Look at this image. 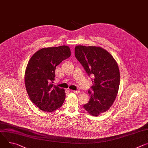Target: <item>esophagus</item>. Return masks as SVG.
Listing matches in <instances>:
<instances>
[{
  "label": "esophagus",
  "mask_w": 148,
  "mask_h": 148,
  "mask_svg": "<svg viewBox=\"0 0 148 148\" xmlns=\"http://www.w3.org/2000/svg\"><path fill=\"white\" fill-rule=\"evenodd\" d=\"M72 92H73L74 93H78V92H79V90H72Z\"/></svg>",
  "instance_id": "1"
}]
</instances>
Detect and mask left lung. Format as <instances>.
Wrapping results in <instances>:
<instances>
[{"instance_id":"1","label":"left lung","mask_w":148,"mask_h":148,"mask_svg":"<svg viewBox=\"0 0 148 148\" xmlns=\"http://www.w3.org/2000/svg\"><path fill=\"white\" fill-rule=\"evenodd\" d=\"M75 56L87 75L94 78L88 90L89 101L83 107L91 115L99 116L109 110L116 97L120 84L119 66L110 53L100 47L76 46Z\"/></svg>"}]
</instances>
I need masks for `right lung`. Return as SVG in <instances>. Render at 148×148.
Returning a JSON list of instances; mask_svg holds the SVG:
<instances>
[{
	"label": "right lung",
	"mask_w": 148,
	"mask_h": 148,
	"mask_svg": "<svg viewBox=\"0 0 148 148\" xmlns=\"http://www.w3.org/2000/svg\"><path fill=\"white\" fill-rule=\"evenodd\" d=\"M71 56L68 46L44 48L35 52L26 66L25 83L31 101L44 112L62 106L65 98L63 88L52 83L56 66Z\"/></svg>",
	"instance_id": "obj_1"
}]
</instances>
